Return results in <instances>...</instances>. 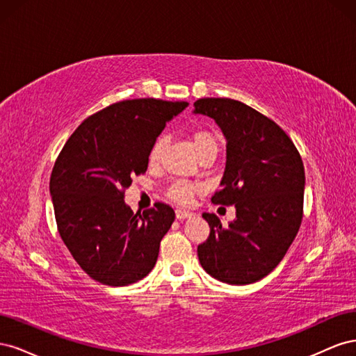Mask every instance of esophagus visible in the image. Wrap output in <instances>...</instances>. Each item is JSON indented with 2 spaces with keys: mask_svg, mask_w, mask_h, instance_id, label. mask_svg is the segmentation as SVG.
Instances as JSON below:
<instances>
[{
  "mask_svg": "<svg viewBox=\"0 0 356 356\" xmlns=\"http://www.w3.org/2000/svg\"><path fill=\"white\" fill-rule=\"evenodd\" d=\"M175 215H177V220H186V218L193 217V212L186 211V209H177Z\"/></svg>",
  "mask_w": 356,
  "mask_h": 356,
  "instance_id": "1",
  "label": "esophagus"
}]
</instances>
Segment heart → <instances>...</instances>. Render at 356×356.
<instances>
[{
    "mask_svg": "<svg viewBox=\"0 0 356 356\" xmlns=\"http://www.w3.org/2000/svg\"><path fill=\"white\" fill-rule=\"evenodd\" d=\"M191 143L193 147H195L197 156H202L204 153H218L220 143L218 138L209 129H196V131L191 132ZM168 144L166 136H159L156 138V141L153 143L152 148H149L148 153V160L152 165H157L161 160V156L165 153V148ZM200 188L199 184H195V182H190L186 179H178L174 184L169 187L168 196L170 199H174L178 203H188L191 196Z\"/></svg>",
    "mask_w": 356,
    "mask_h": 356,
    "instance_id": "heart-1",
    "label": "heart"
}]
</instances>
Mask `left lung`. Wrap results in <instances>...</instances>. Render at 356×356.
Wrapping results in <instances>:
<instances>
[{"label": "left lung", "instance_id": "1", "mask_svg": "<svg viewBox=\"0 0 356 356\" xmlns=\"http://www.w3.org/2000/svg\"><path fill=\"white\" fill-rule=\"evenodd\" d=\"M195 114L213 118L227 139V161L215 204H234L222 227L204 212L209 238L197 246L204 272L230 285L260 281L281 263L296 239L305 199L303 160L291 138L270 118L243 102L203 98Z\"/></svg>", "mask_w": 356, "mask_h": 356}]
</instances>
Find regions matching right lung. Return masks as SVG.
Here are the masks:
<instances>
[{
  "mask_svg": "<svg viewBox=\"0 0 356 356\" xmlns=\"http://www.w3.org/2000/svg\"><path fill=\"white\" fill-rule=\"evenodd\" d=\"M187 105L154 98L113 104L86 118L58 156L50 177L58 230L96 282L124 286L153 270L175 212L157 202L134 213L124 190L147 170L156 138Z\"/></svg>",
  "mask_w": 356,
  "mask_h": 356,
  "instance_id": "right-lung-1",
  "label": "right lung"
}]
</instances>
